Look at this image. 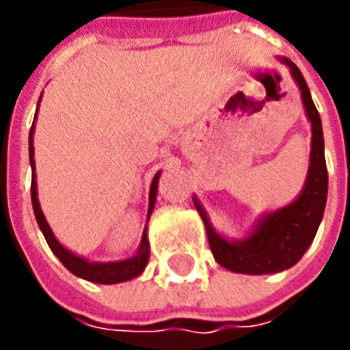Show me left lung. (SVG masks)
<instances>
[{
    "label": "left lung",
    "mask_w": 350,
    "mask_h": 350,
    "mask_svg": "<svg viewBox=\"0 0 350 350\" xmlns=\"http://www.w3.org/2000/svg\"><path fill=\"white\" fill-rule=\"evenodd\" d=\"M290 68L298 88L308 118L312 120V154L310 171L302 195L292 204L265 216L253 235L243 241H228L210 228L202 206L195 200L198 214L206 226L210 251L224 269L243 275H269L284 271L302 259L306 249L316 237L327 202V165L323 154V130L308 83L294 62L282 60Z\"/></svg>",
    "instance_id": "8db88e82"
}]
</instances>
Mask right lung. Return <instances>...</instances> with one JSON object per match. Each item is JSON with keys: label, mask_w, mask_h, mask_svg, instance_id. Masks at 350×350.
<instances>
[{"label": "right lung", "mask_w": 350, "mask_h": 350, "mask_svg": "<svg viewBox=\"0 0 350 350\" xmlns=\"http://www.w3.org/2000/svg\"><path fill=\"white\" fill-rule=\"evenodd\" d=\"M36 118V115H34ZM33 130L34 124L31 128V134H29V159H31V167L34 171V148H33ZM157 181H159V173L154 177V183H152V189H150V212L154 208L155 195H157ZM31 198H33V210L34 216H36V222L40 226L42 234H44V239L50 245V249L54 251V255L62 261V265L74 273L75 276H81L85 280H91V282H101V284H115V282H124V280H130L134 276H138L146 269L148 265V257H150V243H148V235L144 232L142 235V245L140 251L136 257L132 259H126V261H118V262H89L81 257H77L74 253H70L66 247H62L58 243V239L54 237L50 226L46 224V218L40 210V204H38V198H36V181H34V173H33V183H31Z\"/></svg>", "instance_id": "1"}]
</instances>
